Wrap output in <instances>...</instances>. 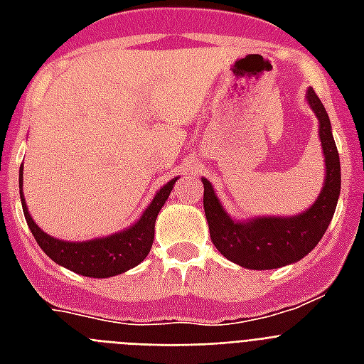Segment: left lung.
Listing matches in <instances>:
<instances>
[{"label":"left lung","mask_w":364,"mask_h":364,"mask_svg":"<svg viewBox=\"0 0 364 364\" xmlns=\"http://www.w3.org/2000/svg\"><path fill=\"white\" fill-rule=\"evenodd\" d=\"M306 100L319 121V139L327 166L321 193L310 210L294 217H257L249 221H234L217 198L213 185L202 177L204 211L211 242L219 253L243 268L272 270L304 259L323 238L338 204L340 159L331 121L314 88H308Z\"/></svg>","instance_id":"obj_1"}]
</instances>
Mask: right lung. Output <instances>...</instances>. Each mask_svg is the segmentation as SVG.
<instances>
[{"label": "right lung", "mask_w": 364, "mask_h": 364, "mask_svg": "<svg viewBox=\"0 0 364 364\" xmlns=\"http://www.w3.org/2000/svg\"><path fill=\"white\" fill-rule=\"evenodd\" d=\"M176 179H171L154 194L153 202L143 211L139 221L132 225L126 230L111 234L105 238H94L88 242H64L56 240L43 232L31 219L30 211L26 208L24 194H22V168H20V200H22V210L28 227L39 247L56 262L64 266L68 270L81 274L87 277H111L122 272L130 270L137 266L149 255L153 247L154 240V223L159 217V211L166 204V200L170 196L171 188L176 185Z\"/></svg>", "instance_id": "add662e5"}]
</instances>
